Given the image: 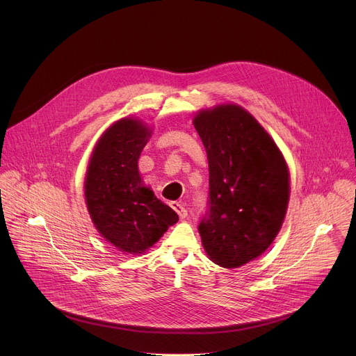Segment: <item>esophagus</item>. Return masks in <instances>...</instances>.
<instances>
[{"label":"esophagus","instance_id":"esophagus-1","mask_svg":"<svg viewBox=\"0 0 356 356\" xmlns=\"http://www.w3.org/2000/svg\"><path fill=\"white\" fill-rule=\"evenodd\" d=\"M170 206H172V209L179 214L180 218H186V217H187V210L183 207V204H180L179 201H172Z\"/></svg>","mask_w":356,"mask_h":356}]
</instances>
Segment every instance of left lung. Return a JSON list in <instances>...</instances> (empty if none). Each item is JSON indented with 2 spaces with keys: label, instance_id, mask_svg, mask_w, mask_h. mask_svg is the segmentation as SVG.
<instances>
[{
  "label": "left lung",
  "instance_id": "obj_1",
  "mask_svg": "<svg viewBox=\"0 0 356 356\" xmlns=\"http://www.w3.org/2000/svg\"><path fill=\"white\" fill-rule=\"evenodd\" d=\"M194 127L209 158V202L198 232L210 259L239 268L276 238L289 202V170L276 143L248 111H200Z\"/></svg>",
  "mask_w": 356,
  "mask_h": 356
}]
</instances>
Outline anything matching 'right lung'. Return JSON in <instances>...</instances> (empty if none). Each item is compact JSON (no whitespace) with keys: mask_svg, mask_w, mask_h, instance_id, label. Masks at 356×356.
Instances as JSON below:
<instances>
[{"mask_svg":"<svg viewBox=\"0 0 356 356\" xmlns=\"http://www.w3.org/2000/svg\"><path fill=\"white\" fill-rule=\"evenodd\" d=\"M150 131L138 120L115 122L98 140L86 176L91 220L121 252L142 253L179 221V216L142 186L138 159Z\"/></svg>","mask_w":356,"mask_h":356,"instance_id":"obj_1","label":"right lung"}]
</instances>
